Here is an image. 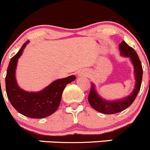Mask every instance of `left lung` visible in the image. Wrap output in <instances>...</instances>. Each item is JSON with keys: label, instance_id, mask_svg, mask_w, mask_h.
<instances>
[{"label": "left lung", "instance_id": "8db88e82", "mask_svg": "<svg viewBox=\"0 0 150 150\" xmlns=\"http://www.w3.org/2000/svg\"><path fill=\"white\" fill-rule=\"evenodd\" d=\"M120 54L122 57H129L134 68V76H135L136 83L135 88L133 91L126 97L116 101H107L102 99L98 95L95 86L93 83L91 86V91L89 93L88 99L89 104L96 111L107 115L115 114L120 112L122 110L128 108L134 102L140 90L142 81L143 69L141 61L139 60L137 52L133 48L128 46L125 41H122L119 45Z\"/></svg>", "mask_w": 150, "mask_h": 150}]
</instances>
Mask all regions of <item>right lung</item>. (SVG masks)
I'll use <instances>...</instances> for the list:
<instances>
[{
	"instance_id": "1",
	"label": "right lung",
	"mask_w": 150,
	"mask_h": 150,
	"mask_svg": "<svg viewBox=\"0 0 150 150\" xmlns=\"http://www.w3.org/2000/svg\"><path fill=\"white\" fill-rule=\"evenodd\" d=\"M28 43V40L25 42L17 54L11 59L6 76L7 96L11 105L20 114L31 118H44L57 111L64 88L68 83L75 81L76 77L71 75L57 80L38 92L22 90L16 83L15 73L18 59Z\"/></svg>"
}]
</instances>
